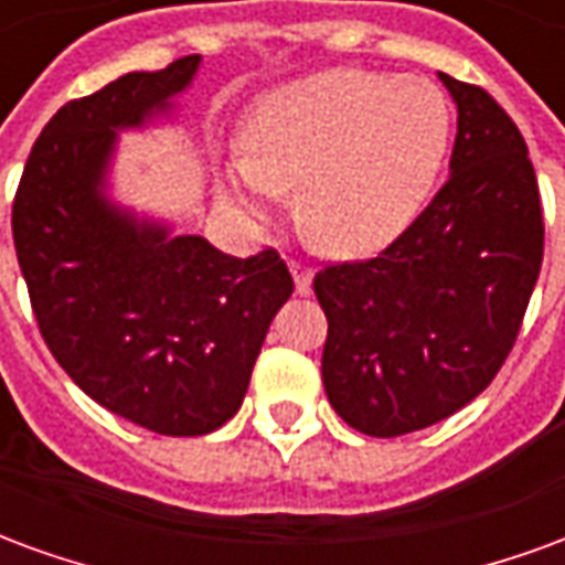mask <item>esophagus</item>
<instances>
[{"label": "esophagus", "instance_id": "34e87169", "mask_svg": "<svg viewBox=\"0 0 565 565\" xmlns=\"http://www.w3.org/2000/svg\"><path fill=\"white\" fill-rule=\"evenodd\" d=\"M290 275H294L296 294H308V287H311V269H308L306 263H299V259H290Z\"/></svg>", "mask_w": 565, "mask_h": 565}]
</instances>
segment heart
Here are the masks:
<instances>
[{
  "label": "heart",
  "instance_id": "b5f03b06",
  "mask_svg": "<svg viewBox=\"0 0 565 565\" xmlns=\"http://www.w3.org/2000/svg\"><path fill=\"white\" fill-rule=\"evenodd\" d=\"M450 145V105L426 78L330 68L266 93L245 127L226 199L266 221L296 190V223L332 257H369L405 233Z\"/></svg>",
  "mask_w": 565,
  "mask_h": 565
}]
</instances>
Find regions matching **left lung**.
I'll return each mask as SVG.
<instances>
[{
	"label": "left lung",
	"mask_w": 565,
	"mask_h": 565,
	"mask_svg": "<svg viewBox=\"0 0 565 565\" xmlns=\"http://www.w3.org/2000/svg\"><path fill=\"white\" fill-rule=\"evenodd\" d=\"M438 78L457 105L445 186L379 257L315 275L330 323L323 391L366 436H405L472 403L505 363L542 269L521 129L481 87Z\"/></svg>",
	"instance_id": "1"
}]
</instances>
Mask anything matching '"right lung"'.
Listing matches in <instances>:
<instances>
[{"label":"right lung","mask_w":565,"mask_h":565,"mask_svg":"<svg viewBox=\"0 0 565 565\" xmlns=\"http://www.w3.org/2000/svg\"><path fill=\"white\" fill-rule=\"evenodd\" d=\"M202 56L129 72L66 103L32 145L11 230L44 342L90 399L160 436H205L242 408L271 318L294 294L266 247L230 257L111 199L127 129L172 120Z\"/></svg>","instance_id":"right-lung-1"}]
</instances>
